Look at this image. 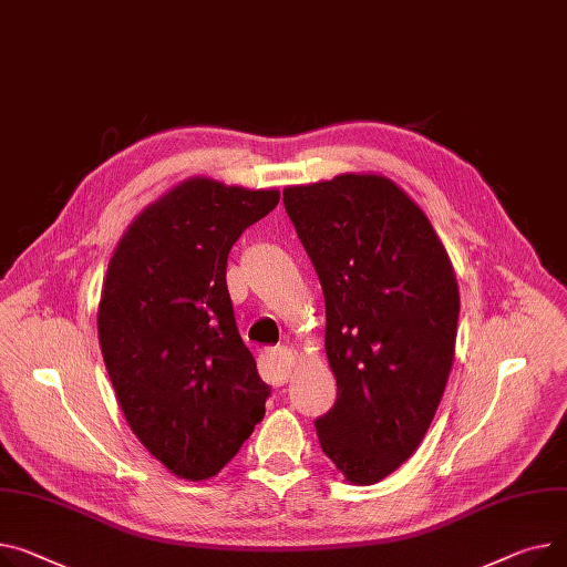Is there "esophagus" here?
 I'll list each match as a JSON object with an SVG mask.
<instances>
[{
    "mask_svg": "<svg viewBox=\"0 0 567 567\" xmlns=\"http://www.w3.org/2000/svg\"><path fill=\"white\" fill-rule=\"evenodd\" d=\"M293 367V353L287 347L271 349L261 355V373L264 379L274 385H285Z\"/></svg>",
    "mask_w": 567,
    "mask_h": 567,
    "instance_id": "esophagus-1",
    "label": "esophagus"
}]
</instances>
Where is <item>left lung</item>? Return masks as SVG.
Here are the masks:
<instances>
[{
	"label": "left lung",
	"instance_id": "1",
	"mask_svg": "<svg viewBox=\"0 0 567 567\" xmlns=\"http://www.w3.org/2000/svg\"><path fill=\"white\" fill-rule=\"evenodd\" d=\"M285 209L326 298L334 405L315 422L323 454L371 485L424 440L456 351L461 296L426 214L383 175L287 186Z\"/></svg>",
	"mask_w": 567,
	"mask_h": 567
}]
</instances>
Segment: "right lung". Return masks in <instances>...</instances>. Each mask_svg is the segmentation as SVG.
<instances>
[{
  "mask_svg": "<svg viewBox=\"0 0 567 567\" xmlns=\"http://www.w3.org/2000/svg\"><path fill=\"white\" fill-rule=\"evenodd\" d=\"M278 200L276 188L192 177L134 218L109 261L97 310L109 379L134 435L179 478L216 476L264 417L271 388L237 330L225 269Z\"/></svg>",
  "mask_w": 567,
  "mask_h": 567,
  "instance_id": "obj_1",
  "label": "right lung"
}]
</instances>
